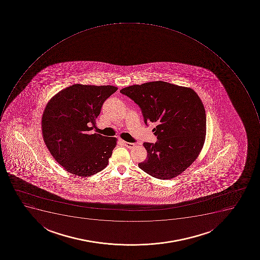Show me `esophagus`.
<instances>
[{"mask_svg":"<svg viewBox=\"0 0 260 260\" xmlns=\"http://www.w3.org/2000/svg\"><path fill=\"white\" fill-rule=\"evenodd\" d=\"M121 142H122L123 145H124L126 147L129 148V149H133V148L135 146V144L130 143V142H127V141H121Z\"/></svg>","mask_w":260,"mask_h":260,"instance_id":"obj_1","label":"esophagus"}]
</instances>
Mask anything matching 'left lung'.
<instances>
[{"label": "left lung", "instance_id": "left-lung-1", "mask_svg": "<svg viewBox=\"0 0 260 260\" xmlns=\"http://www.w3.org/2000/svg\"><path fill=\"white\" fill-rule=\"evenodd\" d=\"M141 108L153 129L155 144L145 142L147 158L138 164L147 174L169 180L181 174L200 153L207 132L204 106L192 88L153 81L120 90Z\"/></svg>", "mask_w": 260, "mask_h": 260}]
</instances>
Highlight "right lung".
<instances>
[{"label":"right lung","mask_w":260,"mask_h":260,"mask_svg":"<svg viewBox=\"0 0 260 260\" xmlns=\"http://www.w3.org/2000/svg\"><path fill=\"white\" fill-rule=\"evenodd\" d=\"M112 85L74 84L53 96L44 111V141L54 159L76 176L103 171L116 146L115 137L89 132L96 127L105 101L116 92Z\"/></svg>","instance_id":"obj_1"}]
</instances>
